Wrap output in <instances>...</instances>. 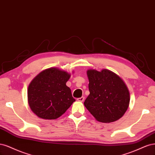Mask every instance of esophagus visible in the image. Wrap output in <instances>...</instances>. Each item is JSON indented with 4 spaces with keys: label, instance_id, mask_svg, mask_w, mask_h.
<instances>
[{
    "label": "esophagus",
    "instance_id": "esophagus-1",
    "mask_svg": "<svg viewBox=\"0 0 155 155\" xmlns=\"http://www.w3.org/2000/svg\"><path fill=\"white\" fill-rule=\"evenodd\" d=\"M77 100V101H78V102H83L84 100V97H82L81 98H78Z\"/></svg>",
    "mask_w": 155,
    "mask_h": 155
}]
</instances>
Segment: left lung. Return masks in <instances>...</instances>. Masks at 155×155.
<instances>
[{"label": "left lung", "instance_id": "left-lung-1", "mask_svg": "<svg viewBox=\"0 0 155 155\" xmlns=\"http://www.w3.org/2000/svg\"><path fill=\"white\" fill-rule=\"evenodd\" d=\"M89 94L84 104L97 121L110 123L124 116L130 94L123 80L109 69H88Z\"/></svg>", "mask_w": 155, "mask_h": 155}]
</instances>
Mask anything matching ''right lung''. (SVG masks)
Returning a JSON list of instances; mask_svg holds the SVG:
<instances>
[{
  "mask_svg": "<svg viewBox=\"0 0 155 155\" xmlns=\"http://www.w3.org/2000/svg\"><path fill=\"white\" fill-rule=\"evenodd\" d=\"M70 77L69 73L52 67L32 80L28 89V102L34 114L42 119L54 120L67 111L75 101L66 86Z\"/></svg>",
  "mask_w": 155,
  "mask_h": 155,
  "instance_id": "obj_1",
  "label": "right lung"
}]
</instances>
